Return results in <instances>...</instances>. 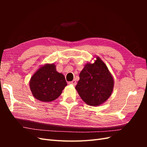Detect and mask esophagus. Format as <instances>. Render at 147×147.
<instances>
[{"label":"esophagus","instance_id":"obj_1","mask_svg":"<svg viewBox=\"0 0 147 147\" xmlns=\"http://www.w3.org/2000/svg\"><path fill=\"white\" fill-rule=\"evenodd\" d=\"M69 84H72V85H74V86H75V85H76V84H77V82H76V81L75 80H72V82H69Z\"/></svg>","mask_w":147,"mask_h":147}]
</instances>
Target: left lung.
Here are the masks:
<instances>
[{"label": "left lung", "instance_id": "obj_1", "mask_svg": "<svg viewBox=\"0 0 147 147\" xmlns=\"http://www.w3.org/2000/svg\"><path fill=\"white\" fill-rule=\"evenodd\" d=\"M75 86L86 104L97 106L107 100L113 91V78L105 63L97 57L94 63H88L80 74Z\"/></svg>", "mask_w": 147, "mask_h": 147}]
</instances>
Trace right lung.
I'll use <instances>...</instances> for the list:
<instances>
[{"mask_svg": "<svg viewBox=\"0 0 147 147\" xmlns=\"http://www.w3.org/2000/svg\"><path fill=\"white\" fill-rule=\"evenodd\" d=\"M29 85L35 99L48 102L56 99L61 94L67 82L64 75L57 72L55 64H47L33 75Z\"/></svg>", "mask_w": 147, "mask_h": 147, "instance_id": "obj_1", "label": "right lung"}]
</instances>
